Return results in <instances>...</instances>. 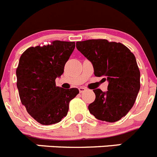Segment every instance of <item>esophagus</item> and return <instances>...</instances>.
I'll use <instances>...</instances> for the list:
<instances>
[{
	"label": "esophagus",
	"mask_w": 157,
	"mask_h": 157,
	"mask_svg": "<svg viewBox=\"0 0 157 157\" xmlns=\"http://www.w3.org/2000/svg\"><path fill=\"white\" fill-rule=\"evenodd\" d=\"M78 90H79L80 93H84L85 91H86V88H85V87H82V86L79 87V88H78Z\"/></svg>",
	"instance_id": "esophagus-1"
}]
</instances>
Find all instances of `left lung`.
Segmentation results:
<instances>
[{"instance_id":"1","label":"left lung","mask_w":157,"mask_h":157,"mask_svg":"<svg viewBox=\"0 0 157 157\" xmlns=\"http://www.w3.org/2000/svg\"><path fill=\"white\" fill-rule=\"evenodd\" d=\"M77 49L93 63L94 75L108 80V91L94 90L95 101L88 106L98 120L114 122L125 116L140 90V71L136 58L120 42L106 39L77 41Z\"/></svg>"}]
</instances>
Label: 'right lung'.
I'll return each instance as SVG.
<instances>
[{
  "instance_id": "right-lung-1",
  "label": "right lung",
  "mask_w": 157,
  "mask_h": 157,
  "mask_svg": "<svg viewBox=\"0 0 157 157\" xmlns=\"http://www.w3.org/2000/svg\"><path fill=\"white\" fill-rule=\"evenodd\" d=\"M75 47V41L56 40L47 45L30 47L20 56L16 68L18 90L27 112L42 125L61 121L69 103L79 91L56 86Z\"/></svg>"
}]
</instances>
